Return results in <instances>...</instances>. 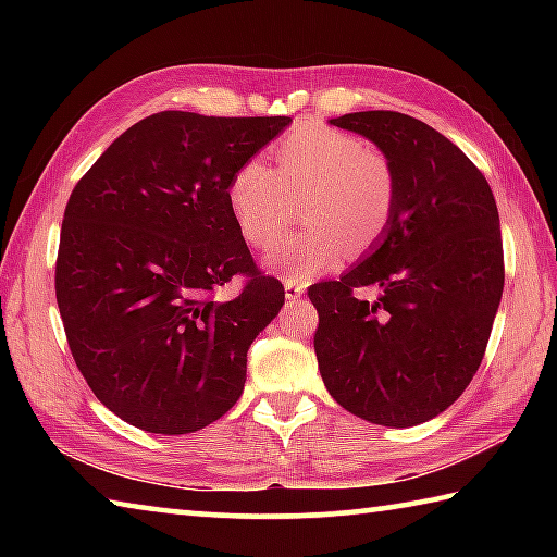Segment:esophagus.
Here are the masks:
<instances>
[{
  "mask_svg": "<svg viewBox=\"0 0 557 557\" xmlns=\"http://www.w3.org/2000/svg\"><path fill=\"white\" fill-rule=\"evenodd\" d=\"M305 289H307V285L301 280H285V295H287V299H297V297H301L305 295Z\"/></svg>",
  "mask_w": 557,
  "mask_h": 557,
  "instance_id": "obj_1",
  "label": "esophagus"
}]
</instances>
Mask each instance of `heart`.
Listing matches in <instances>:
<instances>
[{
    "label": "heart",
    "instance_id": "heart-1",
    "mask_svg": "<svg viewBox=\"0 0 557 557\" xmlns=\"http://www.w3.org/2000/svg\"><path fill=\"white\" fill-rule=\"evenodd\" d=\"M275 169L248 159L228 182V203L243 238L268 248L295 221L301 206L305 231L287 235L268 256V268L292 280L336 265L346 248L366 252L391 231L398 209V174L388 157L363 139L326 125H301L272 149Z\"/></svg>",
    "mask_w": 557,
    "mask_h": 557
}]
</instances>
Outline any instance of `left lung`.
Segmentation results:
<instances>
[{
  "instance_id": "left-lung-1",
  "label": "left lung",
  "mask_w": 557,
  "mask_h": 557,
  "mask_svg": "<svg viewBox=\"0 0 557 557\" xmlns=\"http://www.w3.org/2000/svg\"><path fill=\"white\" fill-rule=\"evenodd\" d=\"M332 125L379 145L398 174V209L371 256L309 287L314 351L344 410L412 428L447 410L482 366L504 292V245L492 186L425 122L393 110ZM373 286V302L355 297Z\"/></svg>"
}]
</instances>
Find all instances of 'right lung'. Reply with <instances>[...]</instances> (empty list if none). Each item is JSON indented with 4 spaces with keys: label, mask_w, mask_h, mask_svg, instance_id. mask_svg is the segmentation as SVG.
<instances>
[{
    "label": "right lung",
    "mask_w": 557,
    "mask_h": 557,
    "mask_svg": "<svg viewBox=\"0 0 557 557\" xmlns=\"http://www.w3.org/2000/svg\"><path fill=\"white\" fill-rule=\"evenodd\" d=\"M289 122L157 112L71 191L55 301L83 379L129 425L186 435L240 398L248 348L285 287L252 260L228 182ZM238 274L242 292L221 302L218 289Z\"/></svg>",
    "instance_id": "1"
}]
</instances>
